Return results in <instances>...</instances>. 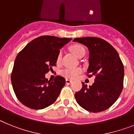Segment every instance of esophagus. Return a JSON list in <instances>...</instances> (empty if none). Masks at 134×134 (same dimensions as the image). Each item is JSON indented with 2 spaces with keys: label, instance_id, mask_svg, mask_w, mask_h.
Returning <instances> with one entry per match:
<instances>
[{
  "label": "esophagus",
  "instance_id": "1",
  "mask_svg": "<svg viewBox=\"0 0 134 134\" xmlns=\"http://www.w3.org/2000/svg\"><path fill=\"white\" fill-rule=\"evenodd\" d=\"M71 82H72V80H69V79H66V83H67V84H69V83H71Z\"/></svg>",
  "mask_w": 134,
  "mask_h": 134
}]
</instances>
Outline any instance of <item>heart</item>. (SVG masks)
<instances>
[{
  "mask_svg": "<svg viewBox=\"0 0 134 134\" xmlns=\"http://www.w3.org/2000/svg\"><path fill=\"white\" fill-rule=\"evenodd\" d=\"M70 51L74 55L78 58L83 54H85V52H86L84 47L80 44H74L71 46L70 47ZM61 57H62V53L59 52L57 55V59L58 63L61 59ZM80 72H81L80 69H65L62 71L61 74L66 77L74 78L80 74Z\"/></svg>",
  "mask_w": 134,
  "mask_h": 134,
  "instance_id": "1",
  "label": "heart"
}]
</instances>
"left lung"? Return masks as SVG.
I'll list each match as a JSON object with an SVG mask.
<instances>
[{"instance_id": "1", "label": "left lung", "mask_w": 134, "mask_h": 134, "mask_svg": "<svg viewBox=\"0 0 134 134\" xmlns=\"http://www.w3.org/2000/svg\"><path fill=\"white\" fill-rule=\"evenodd\" d=\"M89 51L88 77L95 75L89 87L82 82V88L75 94L77 102L90 112L98 113L110 107L120 96L123 86L124 67L119 55L111 45L99 38H77Z\"/></svg>"}]
</instances>
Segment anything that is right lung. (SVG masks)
Segmentation results:
<instances>
[{"mask_svg": "<svg viewBox=\"0 0 134 134\" xmlns=\"http://www.w3.org/2000/svg\"><path fill=\"white\" fill-rule=\"evenodd\" d=\"M71 38L43 36L33 40L17 54L11 83L18 100L32 109H43L53 104L65 83L57 75L48 80L45 74L56 65L57 55Z\"/></svg>", "mask_w": 134, "mask_h": 134, "instance_id": "add662e5", "label": "right lung"}]
</instances>
